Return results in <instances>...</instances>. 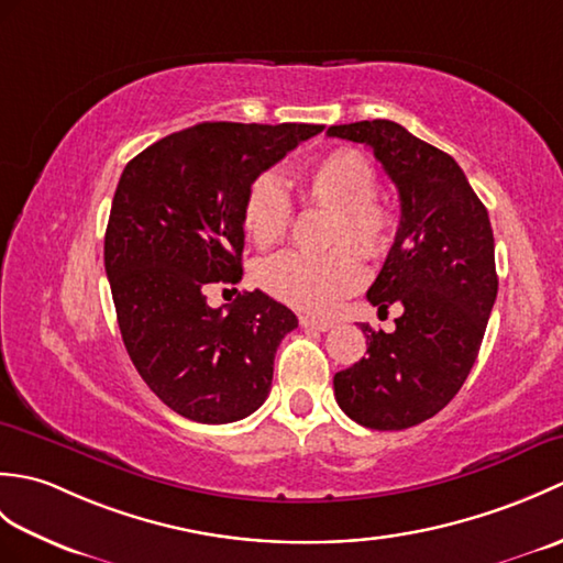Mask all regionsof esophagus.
I'll list each match as a JSON object with an SVG mask.
<instances>
[{"mask_svg":"<svg viewBox=\"0 0 563 563\" xmlns=\"http://www.w3.org/2000/svg\"><path fill=\"white\" fill-rule=\"evenodd\" d=\"M300 324L305 329H314V331H329L333 327V321L327 319H314V317H300Z\"/></svg>","mask_w":563,"mask_h":563,"instance_id":"esophagus-1","label":"esophagus"}]
</instances>
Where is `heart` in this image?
Masks as SVG:
<instances>
[{
  "mask_svg": "<svg viewBox=\"0 0 563 563\" xmlns=\"http://www.w3.org/2000/svg\"><path fill=\"white\" fill-rule=\"evenodd\" d=\"M305 206L333 212L324 254L285 251L258 266L256 280L278 300L312 314H329L365 280L358 250L377 258L391 246L397 218L382 200L377 172L361 152L333 150L297 174ZM244 230L258 246L278 244L292 224V200L273 174L249 184L242 206ZM358 250L355 252L352 246Z\"/></svg>",
  "mask_w": 563,
  "mask_h": 563,
  "instance_id": "b5f03b06",
  "label": "heart"
}]
</instances>
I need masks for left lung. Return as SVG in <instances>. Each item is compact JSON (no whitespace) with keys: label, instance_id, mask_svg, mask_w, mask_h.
<instances>
[{"label":"left lung","instance_id":"8db88e82","mask_svg":"<svg viewBox=\"0 0 563 563\" xmlns=\"http://www.w3.org/2000/svg\"><path fill=\"white\" fill-rule=\"evenodd\" d=\"M327 135L373 150L401 200L367 300L404 312L391 333L363 324L367 355L333 375V391L355 423L404 430L445 409L479 355L498 292L494 230L460 164L399 123L331 125Z\"/></svg>","mask_w":563,"mask_h":563}]
</instances>
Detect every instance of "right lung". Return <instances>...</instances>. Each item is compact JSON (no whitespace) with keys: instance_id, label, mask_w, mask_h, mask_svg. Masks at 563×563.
Instances as JSON below:
<instances>
[{"instance_id":"1","label":"right lung","mask_w":563,"mask_h":563,"mask_svg":"<svg viewBox=\"0 0 563 563\" xmlns=\"http://www.w3.org/2000/svg\"><path fill=\"white\" fill-rule=\"evenodd\" d=\"M324 125L198 123L130 159L103 263L118 327L147 387L178 416L232 423L266 401L292 309L266 292L208 307L210 283L242 280L249 184Z\"/></svg>"}]
</instances>
